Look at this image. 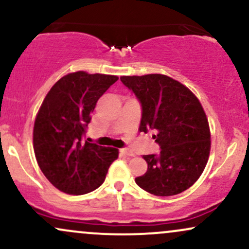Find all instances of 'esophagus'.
<instances>
[{
	"instance_id": "1",
	"label": "esophagus",
	"mask_w": 249,
	"mask_h": 249,
	"mask_svg": "<svg viewBox=\"0 0 249 249\" xmlns=\"http://www.w3.org/2000/svg\"><path fill=\"white\" fill-rule=\"evenodd\" d=\"M121 152L123 154H125V156H128V157H133L134 156V152H132L130 148H121Z\"/></svg>"
}]
</instances>
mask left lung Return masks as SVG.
Listing matches in <instances>:
<instances>
[{"label": "left lung", "mask_w": 249, "mask_h": 249, "mask_svg": "<svg viewBox=\"0 0 249 249\" xmlns=\"http://www.w3.org/2000/svg\"><path fill=\"white\" fill-rule=\"evenodd\" d=\"M121 81L142 105L139 131H154L152 138L160 146L158 154L144 156L147 171L137 177V185L158 196L184 192L204 172L211 150L210 126L199 99L160 73L123 76Z\"/></svg>", "instance_id": "obj_1"}]
</instances>
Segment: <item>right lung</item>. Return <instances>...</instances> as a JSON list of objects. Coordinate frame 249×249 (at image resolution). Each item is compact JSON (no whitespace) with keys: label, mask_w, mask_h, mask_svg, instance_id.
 Instances as JSON below:
<instances>
[{"label":"right lung","mask_w":249,"mask_h":249,"mask_svg":"<svg viewBox=\"0 0 249 249\" xmlns=\"http://www.w3.org/2000/svg\"><path fill=\"white\" fill-rule=\"evenodd\" d=\"M117 76L77 71L62 77L45 96L34 125V151L51 184L68 194H87L104 182L118 150L83 139L97 101Z\"/></svg>","instance_id":"obj_1"}]
</instances>
